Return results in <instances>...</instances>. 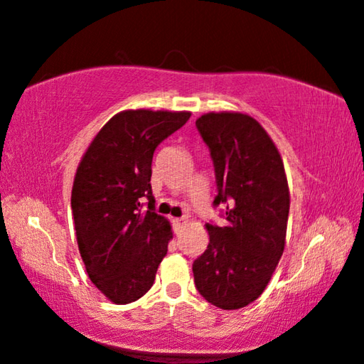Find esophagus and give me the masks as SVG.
<instances>
[{
	"mask_svg": "<svg viewBox=\"0 0 364 364\" xmlns=\"http://www.w3.org/2000/svg\"><path fill=\"white\" fill-rule=\"evenodd\" d=\"M173 224H175L176 229H180V228L184 226V224H186V219H184V218H175V219H173Z\"/></svg>",
	"mask_w": 364,
	"mask_h": 364,
	"instance_id": "esophagus-1",
	"label": "esophagus"
}]
</instances>
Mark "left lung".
Here are the masks:
<instances>
[{"instance_id":"1","label":"left lung","mask_w":364,"mask_h":364,"mask_svg":"<svg viewBox=\"0 0 364 364\" xmlns=\"http://www.w3.org/2000/svg\"><path fill=\"white\" fill-rule=\"evenodd\" d=\"M211 153L226 226L208 223V249L193 262L194 284L209 304L237 310L262 294L282 257L290 194L284 161L257 120L221 112L196 120Z\"/></svg>"}]
</instances>
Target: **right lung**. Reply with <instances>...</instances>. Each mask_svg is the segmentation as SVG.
Segmentation results:
<instances>
[{
  "mask_svg": "<svg viewBox=\"0 0 364 364\" xmlns=\"http://www.w3.org/2000/svg\"><path fill=\"white\" fill-rule=\"evenodd\" d=\"M189 117L120 112L102 127L79 163L70 198L79 250L90 280L114 304L145 295L168 252L171 228L155 213L151 161L156 146Z\"/></svg>",
  "mask_w": 364,
  "mask_h": 364,
  "instance_id": "obj_1",
  "label": "right lung"
}]
</instances>
